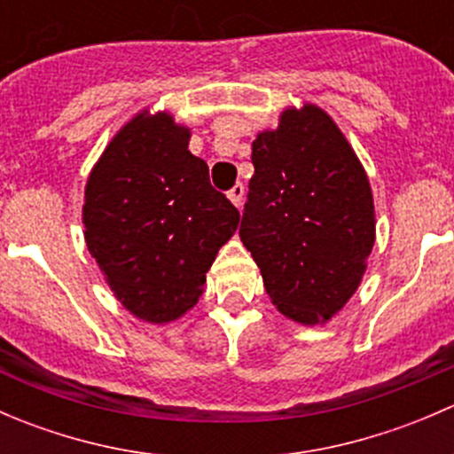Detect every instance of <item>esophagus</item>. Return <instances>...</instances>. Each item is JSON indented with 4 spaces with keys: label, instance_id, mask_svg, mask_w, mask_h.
Instances as JSON below:
<instances>
[{
    "label": "esophagus",
    "instance_id": "34e87169",
    "mask_svg": "<svg viewBox=\"0 0 454 454\" xmlns=\"http://www.w3.org/2000/svg\"><path fill=\"white\" fill-rule=\"evenodd\" d=\"M244 195H246V191H244V184H241V182H237V184L228 191V200H231L237 208H241V206H244Z\"/></svg>",
    "mask_w": 454,
    "mask_h": 454
}]
</instances>
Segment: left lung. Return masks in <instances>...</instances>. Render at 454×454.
<instances>
[{"label":"left lung","mask_w":454,"mask_h":454,"mask_svg":"<svg viewBox=\"0 0 454 454\" xmlns=\"http://www.w3.org/2000/svg\"><path fill=\"white\" fill-rule=\"evenodd\" d=\"M253 164L241 241L278 312L325 323L358 290L373 248L367 173L316 105L286 109L278 129L256 136Z\"/></svg>","instance_id":"1"}]
</instances>
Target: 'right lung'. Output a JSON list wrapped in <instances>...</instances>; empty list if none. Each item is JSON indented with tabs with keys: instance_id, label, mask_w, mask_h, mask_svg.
<instances>
[{
	"instance_id": "1",
	"label": "right lung",
	"mask_w": 454,
	"mask_h": 454,
	"mask_svg": "<svg viewBox=\"0 0 454 454\" xmlns=\"http://www.w3.org/2000/svg\"><path fill=\"white\" fill-rule=\"evenodd\" d=\"M168 114L127 122L85 186L87 250L116 299L146 323H168L204 294L206 272L239 226Z\"/></svg>"
}]
</instances>
